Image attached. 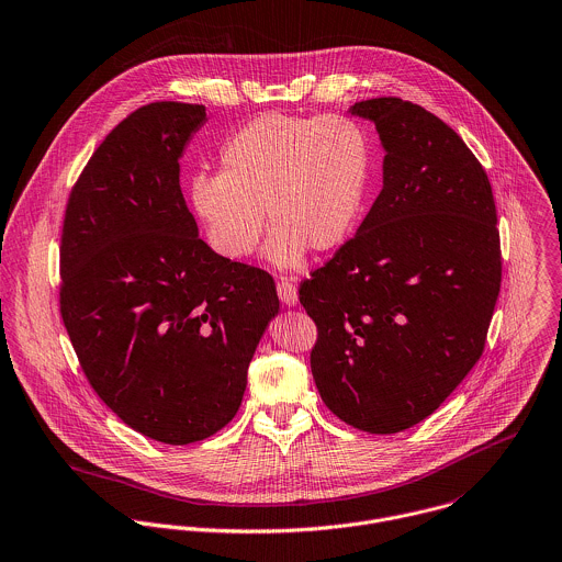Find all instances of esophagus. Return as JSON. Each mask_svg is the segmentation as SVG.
I'll list each match as a JSON object with an SVG mask.
<instances>
[{"label":"esophagus","instance_id":"obj_1","mask_svg":"<svg viewBox=\"0 0 562 562\" xmlns=\"http://www.w3.org/2000/svg\"><path fill=\"white\" fill-rule=\"evenodd\" d=\"M277 292H279V299H281L283 305L294 307V305L299 303V292H296V288H294L288 279H281V281L277 283Z\"/></svg>","mask_w":562,"mask_h":562}]
</instances>
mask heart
<instances>
[{"mask_svg":"<svg viewBox=\"0 0 562 562\" xmlns=\"http://www.w3.org/2000/svg\"><path fill=\"white\" fill-rule=\"evenodd\" d=\"M373 175L369 133L347 115L263 113L231 135L220 175H195L189 204L211 248L248 257L272 226L263 255L279 270L307 250L340 248L356 231Z\"/></svg>","mask_w":562,"mask_h":562,"instance_id":"1","label":"heart"}]
</instances>
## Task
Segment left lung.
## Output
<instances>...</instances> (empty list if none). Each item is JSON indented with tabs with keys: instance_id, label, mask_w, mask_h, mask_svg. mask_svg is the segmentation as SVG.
<instances>
[{
	"instance_id": "left-lung-1",
	"label": "left lung",
	"mask_w": 562,
	"mask_h": 562,
	"mask_svg": "<svg viewBox=\"0 0 562 562\" xmlns=\"http://www.w3.org/2000/svg\"><path fill=\"white\" fill-rule=\"evenodd\" d=\"M349 113L376 128L383 188L299 294L318 327L325 405L396 434L434 414L484 351L502 283L497 211L480 161L423 106L373 98Z\"/></svg>"
}]
</instances>
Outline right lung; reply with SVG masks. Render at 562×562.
Listing matches in <instances>:
<instances>
[{"instance_id": "obj_1", "label": "right lung", "mask_w": 562, "mask_h": 562, "mask_svg": "<svg viewBox=\"0 0 562 562\" xmlns=\"http://www.w3.org/2000/svg\"><path fill=\"white\" fill-rule=\"evenodd\" d=\"M200 104L155 102L117 124L71 189L60 314L98 396L135 431L189 445L239 409L279 296L268 272L198 237L181 157Z\"/></svg>"}]
</instances>
